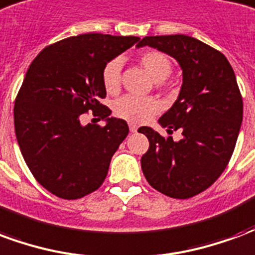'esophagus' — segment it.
<instances>
[{
  "label": "esophagus",
  "instance_id": "34e87169",
  "mask_svg": "<svg viewBox=\"0 0 255 255\" xmlns=\"http://www.w3.org/2000/svg\"><path fill=\"white\" fill-rule=\"evenodd\" d=\"M129 131H131V132H136V131H138V126L131 123V124H129Z\"/></svg>",
  "mask_w": 255,
  "mask_h": 255
}]
</instances>
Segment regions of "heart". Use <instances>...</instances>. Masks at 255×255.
<instances>
[{
    "label": "heart",
    "mask_w": 255,
    "mask_h": 255,
    "mask_svg": "<svg viewBox=\"0 0 255 255\" xmlns=\"http://www.w3.org/2000/svg\"><path fill=\"white\" fill-rule=\"evenodd\" d=\"M139 61L155 82L165 80L172 72V63L169 57L157 50H147L142 53ZM120 71H122L120 58L111 60L102 69V83L109 94L116 93L120 87ZM160 109L161 104L155 98L136 97L131 94L123 95L113 104L115 115L132 124L147 122L154 115H157Z\"/></svg>",
    "instance_id": "heart-1"
}]
</instances>
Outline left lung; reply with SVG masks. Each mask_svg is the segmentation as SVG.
Masks as SVG:
<instances>
[{"label":"left lung","mask_w":255,"mask_h":255,"mask_svg":"<svg viewBox=\"0 0 255 255\" xmlns=\"http://www.w3.org/2000/svg\"><path fill=\"white\" fill-rule=\"evenodd\" d=\"M143 46L171 56L182 68L177 100L158 124L168 133L180 129L183 138L175 142L151 127L139 128L150 143L140 166L157 191L191 198L219 179L235 149L243 120L235 72L223 53L192 36H144L136 45Z\"/></svg>","instance_id":"obj_1"}]
</instances>
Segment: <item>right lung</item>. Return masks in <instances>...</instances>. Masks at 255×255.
<instances>
[{
	"label": "right lung",
	"instance_id": "add662e5",
	"mask_svg": "<svg viewBox=\"0 0 255 255\" xmlns=\"http://www.w3.org/2000/svg\"><path fill=\"white\" fill-rule=\"evenodd\" d=\"M138 41L80 34L45 47L31 63L14 104V132L31 173L56 197L78 199L105 180L129 129L100 104L106 95L102 69ZM90 109L104 128L80 123Z\"/></svg>",
	"mask_w": 255,
	"mask_h": 255
}]
</instances>
